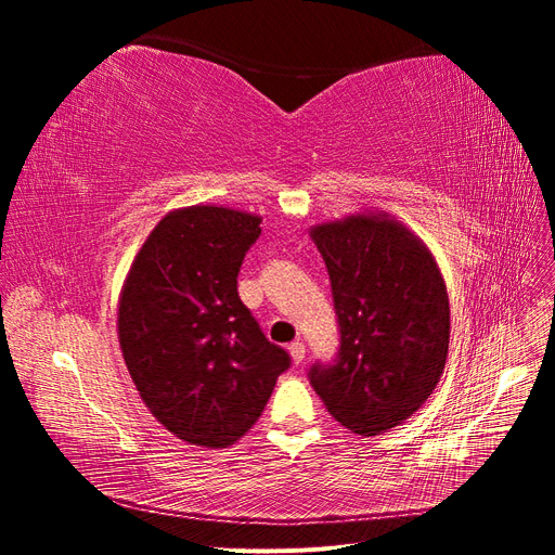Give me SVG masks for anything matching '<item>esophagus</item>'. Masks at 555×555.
I'll return each mask as SVG.
<instances>
[{
  "mask_svg": "<svg viewBox=\"0 0 555 555\" xmlns=\"http://www.w3.org/2000/svg\"><path fill=\"white\" fill-rule=\"evenodd\" d=\"M289 354H292L294 363H304V359H306V345L300 343V340L292 343V345H289Z\"/></svg>",
  "mask_w": 555,
  "mask_h": 555,
  "instance_id": "esophagus-1",
  "label": "esophagus"
}]
</instances>
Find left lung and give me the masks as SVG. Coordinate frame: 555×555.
I'll use <instances>...</instances> for the list:
<instances>
[{
  "label": "left lung",
  "instance_id": "left-lung-1",
  "mask_svg": "<svg viewBox=\"0 0 555 555\" xmlns=\"http://www.w3.org/2000/svg\"><path fill=\"white\" fill-rule=\"evenodd\" d=\"M328 268L340 354L312 365L328 414L363 438L400 426L438 386L449 354L447 284L426 243L363 210L310 229Z\"/></svg>",
  "mask_w": 555,
  "mask_h": 555
}]
</instances>
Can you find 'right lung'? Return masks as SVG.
Listing matches in <instances>:
<instances>
[{"instance_id":"obj_1","label":"right lung","mask_w":555,"mask_h":555,"mask_svg":"<svg viewBox=\"0 0 555 555\" xmlns=\"http://www.w3.org/2000/svg\"><path fill=\"white\" fill-rule=\"evenodd\" d=\"M261 217L224 206L166 212L133 257L117 338L133 386L182 442L229 447L255 426L289 354L238 296Z\"/></svg>"}]
</instances>
